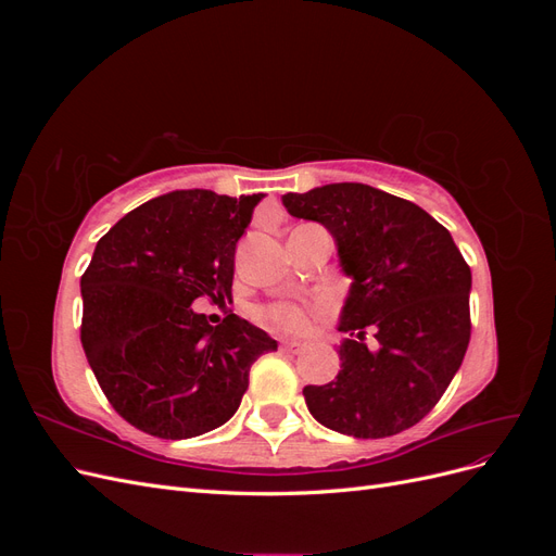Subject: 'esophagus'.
Instances as JSON below:
<instances>
[{
	"label": "esophagus",
	"mask_w": 556,
	"mask_h": 556,
	"mask_svg": "<svg viewBox=\"0 0 556 556\" xmlns=\"http://www.w3.org/2000/svg\"><path fill=\"white\" fill-rule=\"evenodd\" d=\"M304 341H296V339H285V341H280V350H285V352H299V350H304Z\"/></svg>",
	"instance_id": "1"
}]
</instances>
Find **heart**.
I'll use <instances>...</instances> for the list:
<instances>
[{
  "label": "heart",
  "instance_id": "obj_1",
  "mask_svg": "<svg viewBox=\"0 0 556 556\" xmlns=\"http://www.w3.org/2000/svg\"><path fill=\"white\" fill-rule=\"evenodd\" d=\"M325 304L317 301V304H296V301H274V304H266L255 311V319L266 327L268 331H278V333H290V331H301L306 329L308 317L313 311H319Z\"/></svg>",
  "mask_w": 556,
  "mask_h": 556
}]
</instances>
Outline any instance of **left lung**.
<instances>
[{
	"label": "left lung",
	"instance_id": "1",
	"mask_svg": "<svg viewBox=\"0 0 556 556\" xmlns=\"http://www.w3.org/2000/svg\"><path fill=\"white\" fill-rule=\"evenodd\" d=\"M290 215L325 225L352 288L341 313V371L304 387L319 425L355 439L415 427L441 401L470 341V268L450 231L408 199L362 182L285 194ZM377 327L371 353L363 329Z\"/></svg>",
	"mask_w": 556,
	"mask_h": 556
}]
</instances>
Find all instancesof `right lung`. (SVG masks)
<instances>
[{"label":"right lung","mask_w":556,"mask_h":556,"mask_svg":"<svg viewBox=\"0 0 556 556\" xmlns=\"http://www.w3.org/2000/svg\"><path fill=\"white\" fill-rule=\"evenodd\" d=\"M264 194L180 190L129 211L80 278V343L115 413L157 439H192L239 410L250 366L278 343L239 315L208 325L199 296L231 299L233 252Z\"/></svg>","instance_id":"obj_1"}]
</instances>
